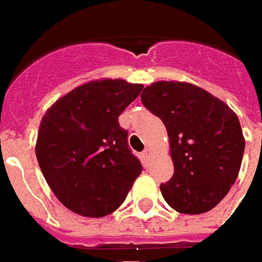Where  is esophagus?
<instances>
[{"label": "esophagus", "instance_id": "34e87169", "mask_svg": "<svg viewBox=\"0 0 262 262\" xmlns=\"http://www.w3.org/2000/svg\"><path fill=\"white\" fill-rule=\"evenodd\" d=\"M142 155H144V158H145L146 161H149V159L152 158V151L149 149V148H145V149H144V152H142Z\"/></svg>", "mask_w": 262, "mask_h": 262}]
</instances>
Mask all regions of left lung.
<instances>
[{"label":"left lung","mask_w":262,"mask_h":262,"mask_svg":"<svg viewBox=\"0 0 262 262\" xmlns=\"http://www.w3.org/2000/svg\"><path fill=\"white\" fill-rule=\"evenodd\" d=\"M141 101L165 124L173 176L161 193L173 210L202 214L216 207L240 170L246 140L224 101L186 81H155Z\"/></svg>","instance_id":"1"}]
</instances>
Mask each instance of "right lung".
<instances>
[{
	"instance_id": "1",
	"label": "right lung",
	"mask_w": 262,
	"mask_h": 262,
	"mask_svg": "<svg viewBox=\"0 0 262 262\" xmlns=\"http://www.w3.org/2000/svg\"><path fill=\"white\" fill-rule=\"evenodd\" d=\"M142 84L122 79L87 81L56 100L39 125L36 159L64 207L84 217L117 210L140 176L141 162L118 124Z\"/></svg>"
}]
</instances>
